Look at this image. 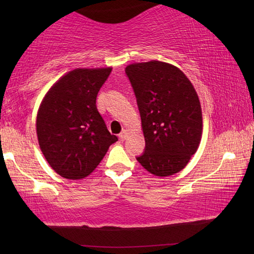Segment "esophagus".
<instances>
[{"mask_svg":"<svg viewBox=\"0 0 254 254\" xmlns=\"http://www.w3.org/2000/svg\"><path fill=\"white\" fill-rule=\"evenodd\" d=\"M127 137V130H123L121 133H120L119 135L120 141H126Z\"/></svg>","mask_w":254,"mask_h":254,"instance_id":"34e87169","label":"esophagus"}]
</instances>
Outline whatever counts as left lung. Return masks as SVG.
Here are the masks:
<instances>
[{
    "mask_svg": "<svg viewBox=\"0 0 254 254\" xmlns=\"http://www.w3.org/2000/svg\"><path fill=\"white\" fill-rule=\"evenodd\" d=\"M140 111L145 151L136 160L158 177L179 173L199 147L203 117L187 76L171 64L151 60L127 66Z\"/></svg>",
    "mask_w": 254,
    "mask_h": 254,
    "instance_id": "obj_1",
    "label": "left lung"
}]
</instances>
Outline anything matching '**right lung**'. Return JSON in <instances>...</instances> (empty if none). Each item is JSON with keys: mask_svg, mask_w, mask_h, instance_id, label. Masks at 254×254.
<instances>
[{"mask_svg": "<svg viewBox=\"0 0 254 254\" xmlns=\"http://www.w3.org/2000/svg\"><path fill=\"white\" fill-rule=\"evenodd\" d=\"M112 67L76 68L60 77L42 98L37 135L51 168L66 179H83L100 165L118 137L111 134L96 97Z\"/></svg>", "mask_w": 254, "mask_h": 254, "instance_id": "right-lung-1", "label": "right lung"}]
</instances>
